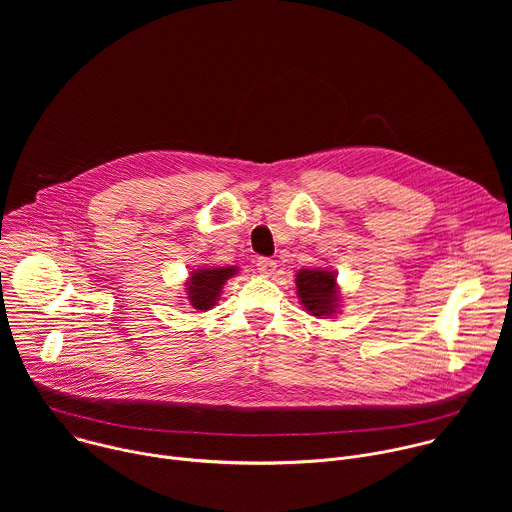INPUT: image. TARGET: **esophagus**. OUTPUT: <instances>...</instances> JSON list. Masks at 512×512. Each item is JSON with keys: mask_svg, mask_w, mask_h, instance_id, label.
Listing matches in <instances>:
<instances>
[{"mask_svg": "<svg viewBox=\"0 0 512 512\" xmlns=\"http://www.w3.org/2000/svg\"><path fill=\"white\" fill-rule=\"evenodd\" d=\"M275 269H277V263H275L273 259L261 257V259L257 261V271H259L263 277H269V275H273V273H275Z\"/></svg>", "mask_w": 512, "mask_h": 512, "instance_id": "34e87169", "label": "esophagus"}]
</instances>
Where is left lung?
<instances>
[{
    "label": "left lung",
    "mask_w": 512,
    "mask_h": 512,
    "mask_svg": "<svg viewBox=\"0 0 512 512\" xmlns=\"http://www.w3.org/2000/svg\"><path fill=\"white\" fill-rule=\"evenodd\" d=\"M298 298L304 308L316 318H328L338 308V287L332 271L326 269H302L296 275Z\"/></svg>",
    "instance_id": "8db88e82"
}]
</instances>
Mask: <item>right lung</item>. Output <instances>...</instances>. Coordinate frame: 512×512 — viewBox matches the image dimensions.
<instances>
[{
  "mask_svg": "<svg viewBox=\"0 0 512 512\" xmlns=\"http://www.w3.org/2000/svg\"><path fill=\"white\" fill-rule=\"evenodd\" d=\"M237 273V267H202L186 281L188 300L196 310H210L221 296L225 281Z\"/></svg>",
  "mask_w": 512,
  "mask_h": 512,
  "instance_id": "right-lung-1",
  "label": "right lung"
}]
</instances>
